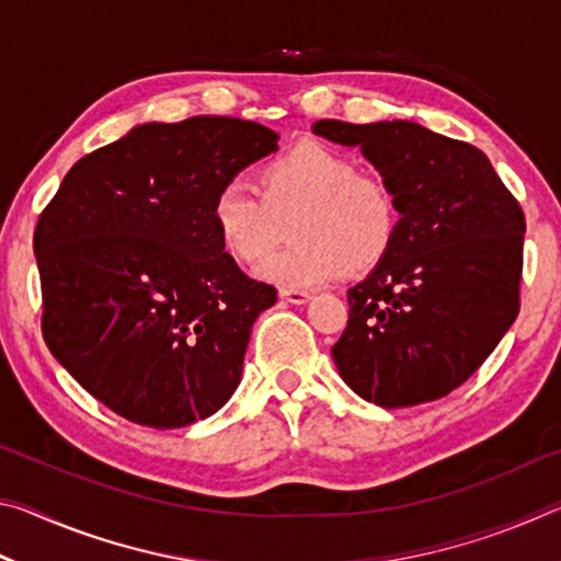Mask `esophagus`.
Segmentation results:
<instances>
[{"label":"esophagus","instance_id":"obj_1","mask_svg":"<svg viewBox=\"0 0 561 561\" xmlns=\"http://www.w3.org/2000/svg\"><path fill=\"white\" fill-rule=\"evenodd\" d=\"M279 299L289 301V304H307V301L311 299V294L304 291V289H287V287H282V289H279Z\"/></svg>","mask_w":561,"mask_h":561}]
</instances>
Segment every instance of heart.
Instances as JSON below:
<instances>
[{
  "instance_id": "b5f03b06",
  "label": "heart",
  "mask_w": 561,
  "mask_h": 561,
  "mask_svg": "<svg viewBox=\"0 0 561 561\" xmlns=\"http://www.w3.org/2000/svg\"><path fill=\"white\" fill-rule=\"evenodd\" d=\"M257 187L225 183L210 222L232 260L267 257L294 217L287 250L262 264L260 277L287 289L321 287L341 274H364L386 260L401 222L398 197L383 178L360 173L354 158L321 144H299L267 160Z\"/></svg>"
}]
</instances>
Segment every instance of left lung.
<instances>
[{
	"label": "left lung",
	"mask_w": 561,
	"mask_h": 561,
	"mask_svg": "<svg viewBox=\"0 0 561 561\" xmlns=\"http://www.w3.org/2000/svg\"><path fill=\"white\" fill-rule=\"evenodd\" d=\"M358 148L398 197V234L348 289L331 348L339 376L381 408L448 396L478 371L519 311L525 215L488 156L413 121H317Z\"/></svg>",
	"instance_id": "1"
}]
</instances>
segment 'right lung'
<instances>
[{
  "label": "right lung",
  "mask_w": 561,
  "mask_h": 561,
  "mask_svg": "<svg viewBox=\"0 0 561 561\" xmlns=\"http://www.w3.org/2000/svg\"><path fill=\"white\" fill-rule=\"evenodd\" d=\"M279 148L262 123H140L66 173L34 232L44 339L111 411L148 428L210 417L242 381L277 289L227 254L217 190Z\"/></svg>",
  "instance_id": "add662e5"
}]
</instances>
